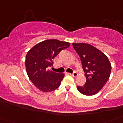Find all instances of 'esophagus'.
Wrapping results in <instances>:
<instances>
[{
    "label": "esophagus",
    "instance_id": "esophagus-1",
    "mask_svg": "<svg viewBox=\"0 0 123 123\" xmlns=\"http://www.w3.org/2000/svg\"><path fill=\"white\" fill-rule=\"evenodd\" d=\"M71 75H72L73 77H76L77 76V75H78V74H77V72H76V71H74V72H73V73H72V74H71Z\"/></svg>",
    "mask_w": 123,
    "mask_h": 123
}]
</instances>
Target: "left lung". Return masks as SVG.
I'll list each match as a JSON object with an SVG mask.
<instances>
[{"mask_svg":"<svg viewBox=\"0 0 123 123\" xmlns=\"http://www.w3.org/2000/svg\"><path fill=\"white\" fill-rule=\"evenodd\" d=\"M80 57L82 68L86 77L83 86H77V89L84 95L97 94L109 80L111 72V64L105 54L91 44L73 43Z\"/></svg>","mask_w":123,"mask_h":123,"instance_id":"1","label":"left lung"}]
</instances>
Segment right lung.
I'll use <instances>...</instances> for the list:
<instances>
[{
	"mask_svg": "<svg viewBox=\"0 0 123 123\" xmlns=\"http://www.w3.org/2000/svg\"><path fill=\"white\" fill-rule=\"evenodd\" d=\"M70 43L57 39H48L36 44L27 52L25 67L29 79L43 92H51L57 89L64 77L48 69L53 66V60L61 50L68 48Z\"/></svg>",
	"mask_w": 123,
	"mask_h": 123,
	"instance_id": "obj_1",
	"label": "right lung"
}]
</instances>
